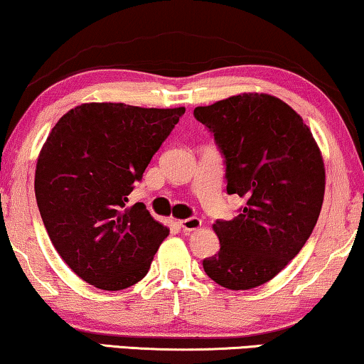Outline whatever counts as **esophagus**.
Segmentation results:
<instances>
[{"label":"esophagus","instance_id":"1","mask_svg":"<svg viewBox=\"0 0 364 364\" xmlns=\"http://www.w3.org/2000/svg\"><path fill=\"white\" fill-rule=\"evenodd\" d=\"M180 226L183 228V231L191 232V231H198V229L203 226V221L199 218H188V219H181Z\"/></svg>","mask_w":364,"mask_h":364}]
</instances>
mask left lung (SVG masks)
I'll list each match as a JSON object with an SVG mask.
<instances>
[{"instance_id": "8db88e82", "label": "left lung", "mask_w": 364, "mask_h": 364, "mask_svg": "<svg viewBox=\"0 0 364 364\" xmlns=\"http://www.w3.org/2000/svg\"><path fill=\"white\" fill-rule=\"evenodd\" d=\"M194 117L226 158L228 193L247 199L239 216L213 224L221 249L203 260L204 272L229 290L255 289L285 269L318 221L321 151L304 119L269 94L232 95Z\"/></svg>"}]
</instances>
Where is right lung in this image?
<instances>
[{"mask_svg": "<svg viewBox=\"0 0 364 364\" xmlns=\"http://www.w3.org/2000/svg\"><path fill=\"white\" fill-rule=\"evenodd\" d=\"M90 102L50 130L36 165L34 193L49 239L65 264L100 290L140 282L170 229L129 194L184 114Z\"/></svg>", "mask_w": 364, "mask_h": 364, "instance_id": "1", "label": "right lung"}]
</instances>
